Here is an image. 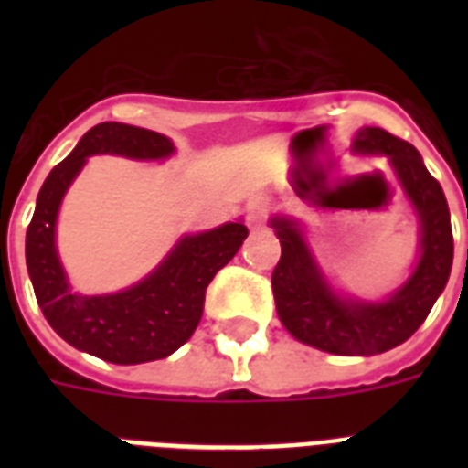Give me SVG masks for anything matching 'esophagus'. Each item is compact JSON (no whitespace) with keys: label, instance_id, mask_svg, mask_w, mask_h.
Returning <instances> with one entry per match:
<instances>
[{"label":"esophagus","instance_id":"1","mask_svg":"<svg viewBox=\"0 0 468 468\" xmlns=\"http://www.w3.org/2000/svg\"><path fill=\"white\" fill-rule=\"evenodd\" d=\"M267 201L264 198H255L252 204L248 206V226L250 228H260L264 223V218H267Z\"/></svg>","mask_w":468,"mask_h":468}]
</instances>
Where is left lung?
I'll return each instance as SVG.
<instances>
[{"mask_svg": "<svg viewBox=\"0 0 468 468\" xmlns=\"http://www.w3.org/2000/svg\"><path fill=\"white\" fill-rule=\"evenodd\" d=\"M356 155H384L420 223L418 262L410 277L381 301L337 292L313 255L306 233L292 216H271L282 242L271 289L282 325L303 345L342 356H371L399 347L425 323L447 286L454 260L450 206L420 153L384 128L364 126L355 133Z\"/></svg>", "mask_w": 468, "mask_h": 468, "instance_id": "1", "label": "left lung"}]
</instances>
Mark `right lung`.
I'll list each match as a JSON object with an SVG mask.
<instances>
[{
  "label": "right lung",
  "instance_id": "add662e5",
  "mask_svg": "<svg viewBox=\"0 0 468 468\" xmlns=\"http://www.w3.org/2000/svg\"><path fill=\"white\" fill-rule=\"evenodd\" d=\"M91 155L155 162L175 155V143L148 128L106 121L87 131L77 148L53 167L26 230V267L36 301L55 333L80 352L112 364L165 359L194 335L204 313L206 286L240 250L248 228L235 220L206 233L182 235L148 277L116 293L72 292L58 255L55 228L69 184Z\"/></svg>",
  "mask_w": 468,
  "mask_h": 468
}]
</instances>
